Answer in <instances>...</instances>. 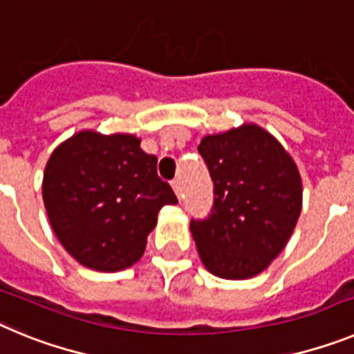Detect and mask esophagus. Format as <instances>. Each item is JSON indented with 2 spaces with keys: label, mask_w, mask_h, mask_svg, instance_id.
Returning <instances> with one entry per match:
<instances>
[{
  "label": "esophagus",
  "mask_w": 354,
  "mask_h": 354,
  "mask_svg": "<svg viewBox=\"0 0 354 354\" xmlns=\"http://www.w3.org/2000/svg\"><path fill=\"white\" fill-rule=\"evenodd\" d=\"M171 187H174V192H175V195L179 196H183V183H180V179H174L171 180Z\"/></svg>",
  "instance_id": "esophagus-1"
}]
</instances>
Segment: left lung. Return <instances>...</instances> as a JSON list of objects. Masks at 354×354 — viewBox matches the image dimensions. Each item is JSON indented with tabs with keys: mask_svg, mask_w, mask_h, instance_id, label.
Segmentation results:
<instances>
[{
	"mask_svg": "<svg viewBox=\"0 0 354 354\" xmlns=\"http://www.w3.org/2000/svg\"><path fill=\"white\" fill-rule=\"evenodd\" d=\"M198 152L214 183L211 214L189 223L200 259L220 278L255 277L286 248L298 223V167L280 142L255 124L204 136Z\"/></svg>",
	"mask_w": 354,
	"mask_h": 354,
	"instance_id": "8db88e82",
	"label": "left lung"
}]
</instances>
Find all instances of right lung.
I'll return each mask as SVG.
<instances>
[{
    "label": "right lung",
    "instance_id": "obj_1",
    "mask_svg": "<svg viewBox=\"0 0 354 354\" xmlns=\"http://www.w3.org/2000/svg\"><path fill=\"white\" fill-rule=\"evenodd\" d=\"M42 198L65 250L90 270H126L142 259L162 205L177 204L158 158L134 134L81 131L53 150Z\"/></svg>",
    "mask_w": 354,
    "mask_h": 354
}]
</instances>
